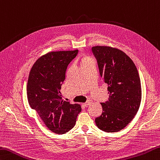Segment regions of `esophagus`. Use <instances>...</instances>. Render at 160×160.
Instances as JSON below:
<instances>
[{
	"instance_id": "1",
	"label": "esophagus",
	"mask_w": 160,
	"mask_h": 160,
	"mask_svg": "<svg viewBox=\"0 0 160 160\" xmlns=\"http://www.w3.org/2000/svg\"><path fill=\"white\" fill-rule=\"evenodd\" d=\"M92 102V101H91V100H88V101H87V102H85L84 103V106H88V105H89Z\"/></svg>"
}]
</instances>
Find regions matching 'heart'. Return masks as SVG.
<instances>
[{"mask_svg": "<svg viewBox=\"0 0 160 160\" xmlns=\"http://www.w3.org/2000/svg\"><path fill=\"white\" fill-rule=\"evenodd\" d=\"M92 61H94L93 58L89 57V56H84V57L82 58V59H81V64L82 65L85 64Z\"/></svg>", "mask_w": 160, "mask_h": 160, "instance_id": "b5f03b06", "label": "heart"}]
</instances>
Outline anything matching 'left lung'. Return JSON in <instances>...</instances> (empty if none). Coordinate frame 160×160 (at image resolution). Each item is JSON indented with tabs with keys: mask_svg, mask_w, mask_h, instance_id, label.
<instances>
[{
	"mask_svg": "<svg viewBox=\"0 0 160 160\" xmlns=\"http://www.w3.org/2000/svg\"><path fill=\"white\" fill-rule=\"evenodd\" d=\"M101 76L108 84L109 101L101 102L102 113L96 126L107 132H118L135 117L142 101V87L133 61L121 50L110 46L92 47Z\"/></svg>",
	"mask_w": 160,
	"mask_h": 160,
	"instance_id": "8db88e82",
	"label": "left lung"
}]
</instances>
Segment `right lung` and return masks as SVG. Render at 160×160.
<instances>
[{
	"mask_svg": "<svg viewBox=\"0 0 160 160\" xmlns=\"http://www.w3.org/2000/svg\"><path fill=\"white\" fill-rule=\"evenodd\" d=\"M78 52V50L46 53L35 62L28 76L27 96L30 108L56 134H62L71 130L82 109L79 104L62 100L59 92L68 65Z\"/></svg>",
	"mask_w": 160,
	"mask_h": 160,
	"instance_id": "1",
	"label": "right lung"
}]
</instances>
